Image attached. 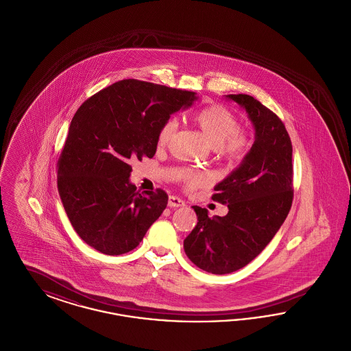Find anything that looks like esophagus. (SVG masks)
Instances as JSON below:
<instances>
[{"label": "esophagus", "mask_w": 351, "mask_h": 351, "mask_svg": "<svg viewBox=\"0 0 351 351\" xmlns=\"http://www.w3.org/2000/svg\"><path fill=\"white\" fill-rule=\"evenodd\" d=\"M185 202L182 199L176 197V196H169L168 197V206L171 208H179V206H184Z\"/></svg>", "instance_id": "obj_1"}]
</instances>
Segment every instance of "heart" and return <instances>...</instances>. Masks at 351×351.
<instances>
[{
	"label": "heart",
	"mask_w": 351,
	"mask_h": 351,
	"mask_svg": "<svg viewBox=\"0 0 351 351\" xmlns=\"http://www.w3.org/2000/svg\"><path fill=\"white\" fill-rule=\"evenodd\" d=\"M193 119L208 143L222 155L232 159H239L249 150V136L239 130L238 118L226 106L219 104L206 106L196 113ZM176 126L178 123L172 118L162 125L158 132L159 146H167L175 134ZM184 179L189 188L209 183V175L206 173L185 172Z\"/></svg>",
	"instance_id": "1"
}]
</instances>
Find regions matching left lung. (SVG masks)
Here are the masks:
<instances>
[{"label":"left lung","mask_w":351,"mask_h":351,"mask_svg":"<svg viewBox=\"0 0 351 351\" xmlns=\"http://www.w3.org/2000/svg\"><path fill=\"white\" fill-rule=\"evenodd\" d=\"M250 118L255 141L241 165L215 186L212 200L228 205L223 217L192 206L197 225L184 251L197 267L216 275L245 267L278 233L293 199L292 143L282 119L249 95H228Z\"/></svg>","instance_id":"1"}]
</instances>
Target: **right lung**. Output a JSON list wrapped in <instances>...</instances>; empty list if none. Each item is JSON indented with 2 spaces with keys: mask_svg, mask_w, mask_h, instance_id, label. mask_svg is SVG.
<instances>
[{
  "mask_svg": "<svg viewBox=\"0 0 351 351\" xmlns=\"http://www.w3.org/2000/svg\"><path fill=\"white\" fill-rule=\"evenodd\" d=\"M195 100V92L128 79L77 109L58 160V191L86 245L106 255L129 252L160 217L167 193L136 192L129 162L152 158L162 125Z\"/></svg>",
  "mask_w": 351,
  "mask_h": 351,
  "instance_id": "obj_1",
  "label": "right lung"
}]
</instances>
